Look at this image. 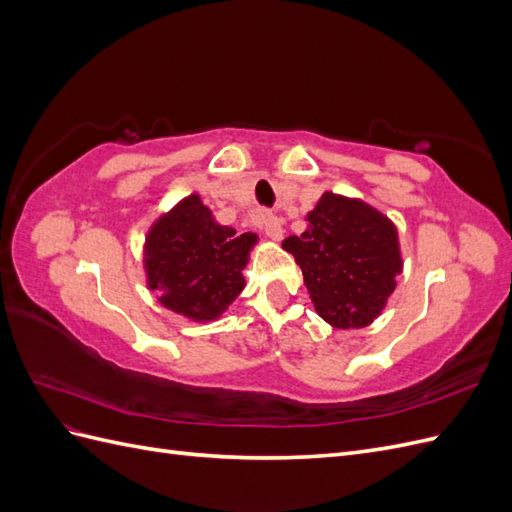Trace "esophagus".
Instances as JSON below:
<instances>
[{
  "instance_id": "esophagus-1",
  "label": "esophagus",
  "mask_w": 512,
  "mask_h": 512,
  "mask_svg": "<svg viewBox=\"0 0 512 512\" xmlns=\"http://www.w3.org/2000/svg\"><path fill=\"white\" fill-rule=\"evenodd\" d=\"M260 226H262V230H265V235L273 241H280L284 235V222L277 218V215H271V213L262 215Z\"/></svg>"
}]
</instances>
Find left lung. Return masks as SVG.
<instances>
[{
  "instance_id": "obj_1",
  "label": "left lung",
  "mask_w": 512,
  "mask_h": 512,
  "mask_svg": "<svg viewBox=\"0 0 512 512\" xmlns=\"http://www.w3.org/2000/svg\"><path fill=\"white\" fill-rule=\"evenodd\" d=\"M303 235L284 239L303 271L316 312L337 329L374 320L401 271L395 226L361 200L324 194Z\"/></svg>"
}]
</instances>
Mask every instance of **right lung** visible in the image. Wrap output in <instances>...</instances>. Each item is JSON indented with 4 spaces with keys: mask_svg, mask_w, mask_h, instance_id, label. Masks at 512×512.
<instances>
[{
    "mask_svg": "<svg viewBox=\"0 0 512 512\" xmlns=\"http://www.w3.org/2000/svg\"><path fill=\"white\" fill-rule=\"evenodd\" d=\"M256 235L215 224L198 196L185 198L147 237L145 269L162 305L194 320L218 318L243 288Z\"/></svg>",
    "mask_w": 512,
    "mask_h": 512,
    "instance_id": "obj_1",
    "label": "right lung"
}]
</instances>
